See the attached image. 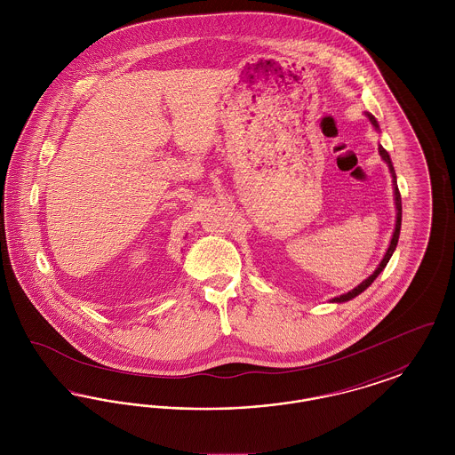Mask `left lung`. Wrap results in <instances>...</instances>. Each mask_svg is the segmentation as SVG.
I'll list each match as a JSON object with an SVG mask.
<instances>
[{
  "mask_svg": "<svg viewBox=\"0 0 455 455\" xmlns=\"http://www.w3.org/2000/svg\"><path fill=\"white\" fill-rule=\"evenodd\" d=\"M365 116L368 117V121L371 123V126L375 128L377 131H380L379 128V123H377V119L370 114V112H365ZM379 153H380V156H382V160L387 164V167H389L390 175H392V188H394V204H395V227H394V232H392V238H390L389 247H387V251H386V254H384V258L382 260L379 262V266H377V269L368 276L367 280H363V282L360 283L358 286H355L353 290H349L347 293L345 295H339V297H334L331 302L332 303H343L347 302V300H351V299H355V297H358L362 291H365L368 286L373 283V280L384 271V267L387 266V262H389L390 258H392V254H394V251H395V245H397V240H399V234H401V220H403V206H401V195H399V189H397V179H395V171H394V167H392V160H390L389 153L386 152V148L382 147V145H379Z\"/></svg>",
  "mask_w": 455,
  "mask_h": 455,
  "instance_id": "obj_1",
  "label": "left lung"
}]
</instances>
